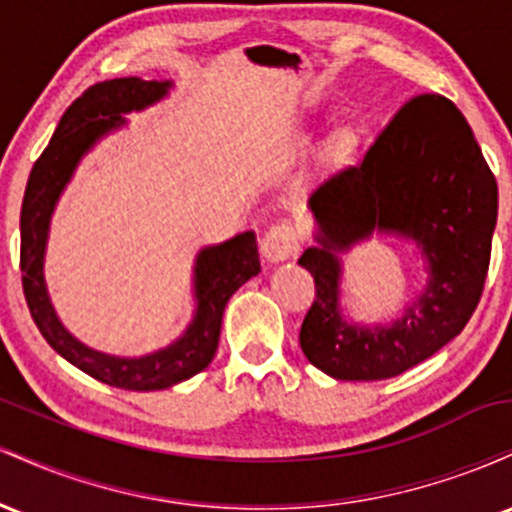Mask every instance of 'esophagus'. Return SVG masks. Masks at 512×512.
<instances>
[{
  "mask_svg": "<svg viewBox=\"0 0 512 512\" xmlns=\"http://www.w3.org/2000/svg\"><path fill=\"white\" fill-rule=\"evenodd\" d=\"M260 250H262V255L267 257V262H272V264L291 260V257L301 250L296 228H293L289 221L276 223V226L269 228V231L262 236Z\"/></svg>",
  "mask_w": 512,
  "mask_h": 512,
  "instance_id": "1",
  "label": "esophagus"
}]
</instances>
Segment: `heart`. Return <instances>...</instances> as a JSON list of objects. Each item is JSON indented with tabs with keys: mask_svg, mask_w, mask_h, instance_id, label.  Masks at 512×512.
<instances>
[{
	"mask_svg": "<svg viewBox=\"0 0 512 512\" xmlns=\"http://www.w3.org/2000/svg\"><path fill=\"white\" fill-rule=\"evenodd\" d=\"M349 144H351V134H349V132L337 134V139H334V146H337L339 151H344Z\"/></svg>",
	"mask_w": 512,
	"mask_h": 512,
	"instance_id": "1",
	"label": "heart"
}]
</instances>
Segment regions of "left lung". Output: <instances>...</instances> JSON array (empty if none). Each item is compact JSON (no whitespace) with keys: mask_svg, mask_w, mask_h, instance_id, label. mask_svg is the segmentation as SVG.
Instances as JSON below:
<instances>
[{"mask_svg":"<svg viewBox=\"0 0 512 512\" xmlns=\"http://www.w3.org/2000/svg\"><path fill=\"white\" fill-rule=\"evenodd\" d=\"M317 233L298 264L315 279L301 327L305 358L337 380L395 378L464 330L484 291L498 185L460 110L438 93L411 98L356 166L322 180L308 199ZM375 232L414 239L427 289L390 326L341 315L338 252Z\"/></svg>","mask_w":512,"mask_h":512,"instance_id":"obj_1","label":"left lung"}]
</instances>
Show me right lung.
<instances>
[{"label": "right lung", "instance_id": "right-lung-1", "mask_svg": "<svg viewBox=\"0 0 512 512\" xmlns=\"http://www.w3.org/2000/svg\"><path fill=\"white\" fill-rule=\"evenodd\" d=\"M173 81H144L137 76L110 79L91 86L64 110L50 144L28 178L21 204V279L28 310L40 334L62 358L91 378L120 390H166L204 370L216 354L223 310L245 281L260 274L255 233L245 231L226 243L199 250L195 260V317L187 330L154 354L125 358L81 344L69 334L52 308L43 262L52 211L72 180L76 166L98 139L127 125L122 115L161 101Z\"/></svg>", "mask_w": 512, "mask_h": 512}]
</instances>
